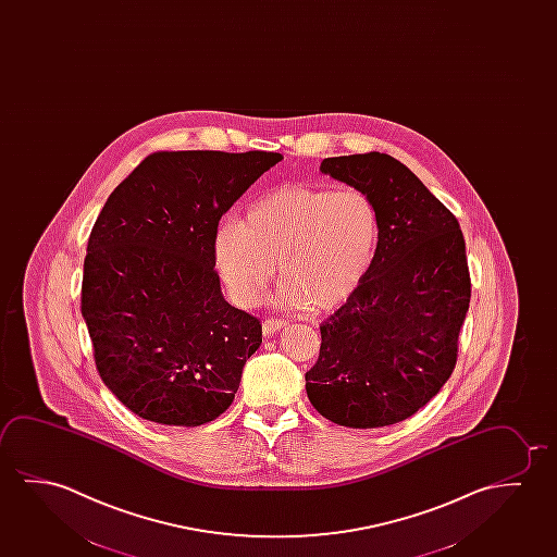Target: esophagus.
I'll return each mask as SVG.
<instances>
[{
    "label": "esophagus",
    "instance_id": "obj_1",
    "mask_svg": "<svg viewBox=\"0 0 557 557\" xmlns=\"http://www.w3.org/2000/svg\"><path fill=\"white\" fill-rule=\"evenodd\" d=\"M287 325L285 320H277V318H268L262 322V331H264V335H274L277 331L283 330Z\"/></svg>",
    "mask_w": 557,
    "mask_h": 557
}]
</instances>
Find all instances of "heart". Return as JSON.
Returning <instances> with one entry per match:
<instances>
[{"instance_id": "b5f03b06", "label": "heart", "mask_w": 557, "mask_h": 557, "mask_svg": "<svg viewBox=\"0 0 557 557\" xmlns=\"http://www.w3.org/2000/svg\"><path fill=\"white\" fill-rule=\"evenodd\" d=\"M380 212L356 187L283 186L214 235L218 274L232 299L255 307L275 275L277 302L331 310L355 293L380 245Z\"/></svg>"}]
</instances>
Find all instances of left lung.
<instances>
[{"mask_svg": "<svg viewBox=\"0 0 557 557\" xmlns=\"http://www.w3.org/2000/svg\"><path fill=\"white\" fill-rule=\"evenodd\" d=\"M320 170L370 195L381 232L370 272L320 325L307 395L337 425L385 428L423 408L454 371L471 299L466 242L450 210L391 154L331 157Z\"/></svg>", "mask_w": 557, "mask_h": 557, "instance_id": "left-lung-1", "label": "left lung"}]
</instances>
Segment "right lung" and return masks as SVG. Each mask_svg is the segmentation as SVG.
Here are the masks:
<instances>
[{
	"label": "right lung",
	"mask_w": 557,
	"mask_h": 557,
	"mask_svg": "<svg viewBox=\"0 0 557 557\" xmlns=\"http://www.w3.org/2000/svg\"><path fill=\"white\" fill-rule=\"evenodd\" d=\"M280 153L159 151L99 212L82 277V315L107 388L139 418L199 428L234 403L262 343L255 315L226 302L214 235Z\"/></svg>",
	"instance_id": "1"
}]
</instances>
